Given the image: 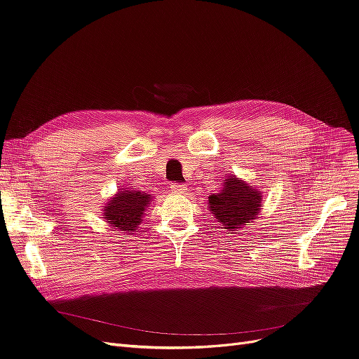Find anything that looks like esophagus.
<instances>
[{
    "instance_id": "34e87169",
    "label": "esophagus",
    "mask_w": 359,
    "mask_h": 359,
    "mask_svg": "<svg viewBox=\"0 0 359 359\" xmlns=\"http://www.w3.org/2000/svg\"><path fill=\"white\" fill-rule=\"evenodd\" d=\"M186 190L187 189L181 186V184H172V186H170V191L175 193V194H184V193H186Z\"/></svg>"
}]
</instances>
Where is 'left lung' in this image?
Returning a JSON list of instances; mask_svg holds the SVG:
<instances>
[{
    "label": "left lung",
    "mask_w": 359,
    "mask_h": 359,
    "mask_svg": "<svg viewBox=\"0 0 359 359\" xmlns=\"http://www.w3.org/2000/svg\"><path fill=\"white\" fill-rule=\"evenodd\" d=\"M206 203L224 229L241 231L245 229L247 223L256 220L262 210V190L241 178L229 175L224 178L220 193L211 194Z\"/></svg>",
    "instance_id": "8db88e82"
}]
</instances>
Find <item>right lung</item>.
Wrapping results in <instances>:
<instances>
[{"label": "right lung", "instance_id": "right-lung-1", "mask_svg": "<svg viewBox=\"0 0 359 359\" xmlns=\"http://www.w3.org/2000/svg\"><path fill=\"white\" fill-rule=\"evenodd\" d=\"M151 202H153V194L118 189L103 206V219L115 231H123V233L137 232V226L142 223Z\"/></svg>", "mask_w": 359, "mask_h": 359}]
</instances>
